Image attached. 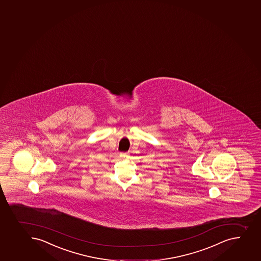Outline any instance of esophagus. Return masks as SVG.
Listing matches in <instances>:
<instances>
[{
  "mask_svg": "<svg viewBox=\"0 0 261 261\" xmlns=\"http://www.w3.org/2000/svg\"><path fill=\"white\" fill-rule=\"evenodd\" d=\"M127 155H128V154L126 152H121L120 153V156H121V158H127Z\"/></svg>",
  "mask_w": 261,
  "mask_h": 261,
  "instance_id": "34e87169",
  "label": "esophagus"
}]
</instances>
